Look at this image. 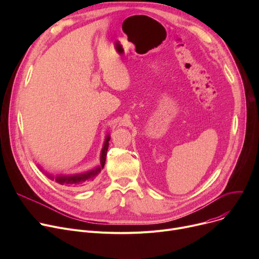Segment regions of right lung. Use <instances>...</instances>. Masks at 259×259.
<instances>
[{
  "mask_svg": "<svg viewBox=\"0 0 259 259\" xmlns=\"http://www.w3.org/2000/svg\"><path fill=\"white\" fill-rule=\"evenodd\" d=\"M109 141H110V135L107 134L106 139L102 148V152H101V157H100V165L94 167L91 170H88L83 173H76V174H69V175H63V174H58V175H53L48 172H45L42 167L38 168L40 171H43L45 175H47V178H49L52 181H56L58 184L63 185V186H68V187H72V188H84L89 185H91L94 180L97 179V176L99 173L102 171V169L105 166V161H106V155H107V150L109 147Z\"/></svg>",
  "mask_w": 259,
  "mask_h": 259,
  "instance_id": "add662e5",
  "label": "right lung"
}]
</instances>
